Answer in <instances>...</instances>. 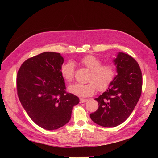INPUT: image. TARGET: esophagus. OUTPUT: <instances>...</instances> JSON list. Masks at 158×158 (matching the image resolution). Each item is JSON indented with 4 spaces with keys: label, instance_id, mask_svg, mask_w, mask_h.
<instances>
[{
    "label": "esophagus",
    "instance_id": "esophagus-1",
    "mask_svg": "<svg viewBox=\"0 0 158 158\" xmlns=\"http://www.w3.org/2000/svg\"><path fill=\"white\" fill-rule=\"evenodd\" d=\"M88 99H83V98H80V102L81 103H85V102H88Z\"/></svg>",
    "mask_w": 158,
    "mask_h": 158
}]
</instances>
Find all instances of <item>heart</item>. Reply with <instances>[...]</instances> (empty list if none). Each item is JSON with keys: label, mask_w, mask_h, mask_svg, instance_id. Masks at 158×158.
I'll list each match as a JSON object with an SVG mask.
<instances>
[{"label": "heart", "mask_w": 158, "mask_h": 158, "mask_svg": "<svg viewBox=\"0 0 158 158\" xmlns=\"http://www.w3.org/2000/svg\"><path fill=\"white\" fill-rule=\"evenodd\" d=\"M81 63L91 71L88 84H74L69 87V92L79 97H88L96 91L106 90L111 84L116 75V68L112 64L102 65V62L94 55H86L81 59ZM74 64L69 61L60 67V73L64 79L70 82L74 76Z\"/></svg>", "instance_id": "b5f03b06"}]
</instances>
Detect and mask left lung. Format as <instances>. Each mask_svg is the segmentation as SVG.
<instances>
[{"mask_svg":"<svg viewBox=\"0 0 158 158\" xmlns=\"http://www.w3.org/2000/svg\"><path fill=\"white\" fill-rule=\"evenodd\" d=\"M113 63L117 75L106 92L95 99L99 107L90 114L95 123L108 128L121 125L131 115L140 98L142 86L140 68L131 56L119 52Z\"/></svg>","mask_w":158,"mask_h":158,"instance_id":"obj_1","label":"left lung"}]
</instances>
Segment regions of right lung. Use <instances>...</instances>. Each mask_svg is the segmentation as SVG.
<instances>
[{
  "label": "right lung",
  "instance_id": "add662e5",
  "mask_svg": "<svg viewBox=\"0 0 158 158\" xmlns=\"http://www.w3.org/2000/svg\"><path fill=\"white\" fill-rule=\"evenodd\" d=\"M64 58L60 53L44 52L28 59L17 75L19 99L31 120L46 130L65 125L79 98L66 92L60 67Z\"/></svg>",
  "mask_w": 158,
  "mask_h": 158
}]
</instances>
